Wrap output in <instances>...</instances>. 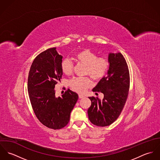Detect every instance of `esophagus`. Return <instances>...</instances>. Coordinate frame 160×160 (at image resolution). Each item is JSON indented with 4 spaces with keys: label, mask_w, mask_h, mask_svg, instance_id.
I'll use <instances>...</instances> for the list:
<instances>
[{
    "label": "esophagus",
    "mask_w": 160,
    "mask_h": 160,
    "mask_svg": "<svg viewBox=\"0 0 160 160\" xmlns=\"http://www.w3.org/2000/svg\"><path fill=\"white\" fill-rule=\"evenodd\" d=\"M84 96L83 95L79 94V98H84Z\"/></svg>",
    "instance_id": "esophagus-1"
}]
</instances>
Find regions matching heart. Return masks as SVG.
Returning a JSON list of instances; mask_svg holds the SVG:
<instances>
[{"mask_svg":"<svg viewBox=\"0 0 160 160\" xmlns=\"http://www.w3.org/2000/svg\"><path fill=\"white\" fill-rule=\"evenodd\" d=\"M74 60L79 63L85 65L84 74L89 75L95 81L103 79L109 68L110 63L105 57H98V55L89 49H82L74 55ZM62 72L69 75L73 69L72 62L67 58L62 60L61 62ZM92 84V80L88 76L75 77L69 81V86L74 91L84 93Z\"/></svg>","mask_w":160,"mask_h":160,"instance_id":"heart-1","label":"heart"}]
</instances>
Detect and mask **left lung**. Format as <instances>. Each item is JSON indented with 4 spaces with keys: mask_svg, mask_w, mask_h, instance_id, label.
<instances>
[{
    "mask_svg": "<svg viewBox=\"0 0 160 160\" xmlns=\"http://www.w3.org/2000/svg\"><path fill=\"white\" fill-rule=\"evenodd\" d=\"M108 75L102 79L92 91L102 92L103 100L89 97L91 106L88 113L90 121L95 126L112 124L121 114L129 94L130 76L126 61L121 53H110Z\"/></svg>",
    "mask_w": 160,
    "mask_h": 160,
    "instance_id": "obj_1",
    "label": "left lung"
}]
</instances>
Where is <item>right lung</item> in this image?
Listing matches in <instances>:
<instances>
[{"instance_id":"1","label":"right lung","mask_w":160,"mask_h":160,"mask_svg":"<svg viewBox=\"0 0 160 160\" xmlns=\"http://www.w3.org/2000/svg\"><path fill=\"white\" fill-rule=\"evenodd\" d=\"M62 58L55 47L41 52L34 60L28 79L29 97L34 113L43 125L55 130L68 124L78 99V95L69 89L62 97L55 96V86L63 75Z\"/></svg>"}]
</instances>
